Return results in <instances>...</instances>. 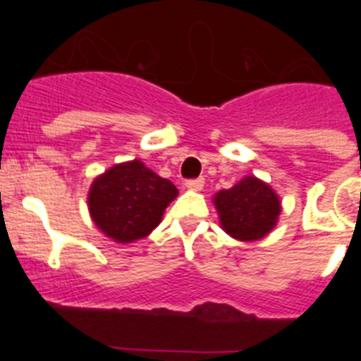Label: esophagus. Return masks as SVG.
Returning a JSON list of instances; mask_svg holds the SVG:
<instances>
[{
  "label": "esophagus",
  "mask_w": 361,
  "mask_h": 361,
  "mask_svg": "<svg viewBox=\"0 0 361 361\" xmlns=\"http://www.w3.org/2000/svg\"><path fill=\"white\" fill-rule=\"evenodd\" d=\"M186 188H188V190H202V188H204V178L202 177L188 178V180H186Z\"/></svg>",
  "instance_id": "esophagus-1"
}]
</instances>
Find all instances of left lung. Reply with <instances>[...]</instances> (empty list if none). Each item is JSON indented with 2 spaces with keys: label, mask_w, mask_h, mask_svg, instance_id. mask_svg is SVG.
<instances>
[{
  "label": "left lung",
  "mask_w": 361,
  "mask_h": 361,
  "mask_svg": "<svg viewBox=\"0 0 361 361\" xmlns=\"http://www.w3.org/2000/svg\"><path fill=\"white\" fill-rule=\"evenodd\" d=\"M215 208L226 233L238 240H258L275 228L280 200L267 184L255 177L215 195Z\"/></svg>",
  "instance_id": "1"
}]
</instances>
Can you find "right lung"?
<instances>
[{
    "mask_svg": "<svg viewBox=\"0 0 361 361\" xmlns=\"http://www.w3.org/2000/svg\"><path fill=\"white\" fill-rule=\"evenodd\" d=\"M177 188L141 161L117 164L97 177L88 206L95 226L117 242H133L157 228Z\"/></svg>",
    "mask_w": 361,
    "mask_h": 361,
    "instance_id": "obj_1",
    "label": "right lung"
}]
</instances>
